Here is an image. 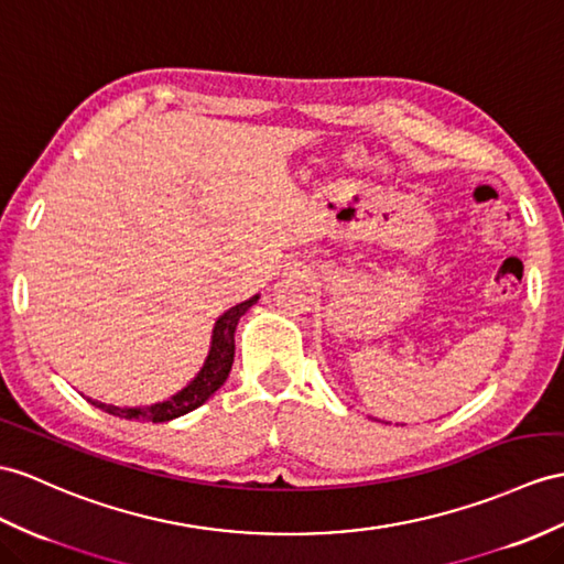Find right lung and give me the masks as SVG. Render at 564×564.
Here are the masks:
<instances>
[{"label": "right lung", "mask_w": 564, "mask_h": 564, "mask_svg": "<svg viewBox=\"0 0 564 564\" xmlns=\"http://www.w3.org/2000/svg\"><path fill=\"white\" fill-rule=\"evenodd\" d=\"M258 301V294L241 301V304L231 306L219 315L215 327H213V341H210V351L208 359H205L203 368L198 370V376L188 382L184 390H178L172 394L170 400L150 404V406H115V404H102V402H93L95 406H100L102 411L119 419H139V421H153V423H164L172 421L176 416H184L188 411L198 409L203 402H208V397H213L219 388L225 386V380L231 370V364H235V329L241 315L249 311Z\"/></svg>", "instance_id": "add662e5"}]
</instances>
